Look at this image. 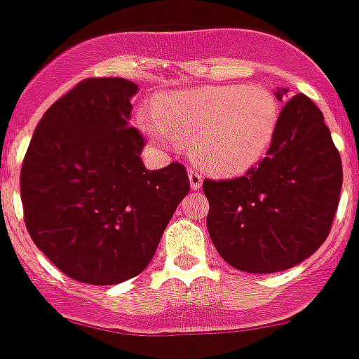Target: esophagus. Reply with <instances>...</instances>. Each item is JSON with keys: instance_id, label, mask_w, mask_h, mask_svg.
I'll list each match as a JSON object with an SVG mask.
<instances>
[{"instance_id": "esophagus-1", "label": "esophagus", "mask_w": 359, "mask_h": 359, "mask_svg": "<svg viewBox=\"0 0 359 359\" xmlns=\"http://www.w3.org/2000/svg\"><path fill=\"white\" fill-rule=\"evenodd\" d=\"M189 180H190V187H192V190H199L201 185H203V176H201L197 170H189Z\"/></svg>"}]
</instances>
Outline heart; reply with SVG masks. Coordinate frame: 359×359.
Here are the masks:
<instances>
[{"label":"heart","mask_w":359,"mask_h":359,"mask_svg":"<svg viewBox=\"0 0 359 359\" xmlns=\"http://www.w3.org/2000/svg\"><path fill=\"white\" fill-rule=\"evenodd\" d=\"M280 104L262 84L206 86L163 93L139 126L163 146H190L201 169L236 176L261 162L275 141Z\"/></svg>","instance_id":"b5f03b06"}]
</instances>
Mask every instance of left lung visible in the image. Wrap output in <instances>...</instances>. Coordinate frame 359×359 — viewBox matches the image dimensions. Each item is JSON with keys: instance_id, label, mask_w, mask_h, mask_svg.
<instances>
[{"instance_id": "left-lung-1", "label": "left lung", "mask_w": 359, "mask_h": 359, "mask_svg": "<svg viewBox=\"0 0 359 359\" xmlns=\"http://www.w3.org/2000/svg\"><path fill=\"white\" fill-rule=\"evenodd\" d=\"M287 90L276 91V98ZM342 189V160L323 112L298 93L280 112L275 141L259 165L233 180H204L206 225L227 264L276 273L326 241Z\"/></svg>"}]
</instances>
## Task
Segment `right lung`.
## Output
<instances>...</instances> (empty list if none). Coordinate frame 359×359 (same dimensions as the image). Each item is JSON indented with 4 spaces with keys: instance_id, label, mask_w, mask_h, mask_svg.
<instances>
[{
    "instance_id": "obj_1",
    "label": "right lung",
    "mask_w": 359,
    "mask_h": 359,
    "mask_svg": "<svg viewBox=\"0 0 359 359\" xmlns=\"http://www.w3.org/2000/svg\"><path fill=\"white\" fill-rule=\"evenodd\" d=\"M135 93L121 77L81 81L47 109L20 169L33 243L83 284H119L144 271L190 190L183 163H142L144 137L128 125Z\"/></svg>"
}]
</instances>
